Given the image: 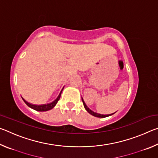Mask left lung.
Wrapping results in <instances>:
<instances>
[{
	"label": "left lung",
	"mask_w": 158,
	"mask_h": 158,
	"mask_svg": "<svg viewBox=\"0 0 158 158\" xmlns=\"http://www.w3.org/2000/svg\"><path fill=\"white\" fill-rule=\"evenodd\" d=\"M82 102H83V103H84V108L85 109V110H86L88 112H89V114H90L91 115H93V116H95V117H98V118H105V117H107V116H111V115H113L114 114H107V115H104V114H98V113H95V112H94V111H93L92 110H90V109L88 107V106H86V105H85V102H84V101L83 100V99H82Z\"/></svg>",
	"instance_id": "1"
}]
</instances>
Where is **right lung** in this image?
Returning a JSON list of instances; mask_svg holds the SVG:
<instances>
[{
	"label": "right lung",
	"mask_w": 158,
	"mask_h": 158,
	"mask_svg": "<svg viewBox=\"0 0 158 158\" xmlns=\"http://www.w3.org/2000/svg\"><path fill=\"white\" fill-rule=\"evenodd\" d=\"M63 90V89L61 90V91L60 92L59 95H58L57 98L56 99V100H55L54 101H53L52 102L49 103V104H45V105H32V104L29 103V102H28L27 101L25 100L24 99H23L22 97H21V98H22L23 100L24 101V102L29 106V107H31V108H32V109H35V110L38 111H49V110H50V109H53V108L54 107V106H56V105L57 102H58V101L59 100V99H60V98L61 93H62Z\"/></svg>",
	"instance_id": "right-lung-1"
}]
</instances>
